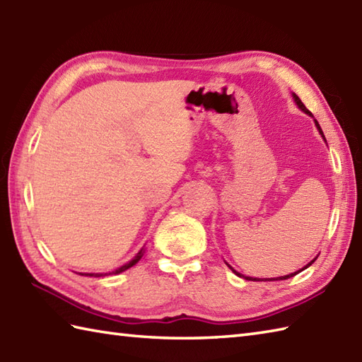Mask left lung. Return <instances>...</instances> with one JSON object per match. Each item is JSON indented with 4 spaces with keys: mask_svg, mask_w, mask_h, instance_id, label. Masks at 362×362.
<instances>
[{
    "mask_svg": "<svg viewBox=\"0 0 362 362\" xmlns=\"http://www.w3.org/2000/svg\"><path fill=\"white\" fill-rule=\"evenodd\" d=\"M292 96H294V101H296V104L300 107V109H302L305 113H308V115H311V117H313V113L308 110V109H306V107H305V104L302 103V101H300V98L297 96V95H294V93H292ZM314 122H316V127L319 129V132H320V135L322 136H324V132H322V129H320V126H319V122L316 121V119H314ZM324 140H325V136H324ZM314 261H316V258H314L313 261H311V263H308V264H306L303 269H306V267H308V266H311L313 263H314ZM230 269H232V267H230ZM303 269H300V271H297V272H294V274H289V275H284V276H276V279H261V280H267V281H274V280H286V279H291V276H294V275H297L298 272H302L303 271ZM232 271H233V269H232ZM236 275H240L241 276V274H238L236 271H233ZM244 276V275H243ZM244 279L245 280H252V281H259L258 279H252V276H244Z\"/></svg>",
    "mask_w": 362,
    "mask_h": 362,
    "instance_id": "obj_1",
    "label": "left lung"
}]
</instances>
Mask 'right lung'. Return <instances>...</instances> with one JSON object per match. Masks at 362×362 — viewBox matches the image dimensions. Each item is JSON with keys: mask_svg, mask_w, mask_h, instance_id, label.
<instances>
[{"mask_svg": "<svg viewBox=\"0 0 362 362\" xmlns=\"http://www.w3.org/2000/svg\"><path fill=\"white\" fill-rule=\"evenodd\" d=\"M143 257V249L140 250V252H138L136 253V255H135V258L134 259H130L129 261V263L127 264H124V266H121V267H118L117 269V271H115V272H110V274H121V272H124V271H127V269L129 267H132L134 264H136L138 263V261H140V258ZM109 274V275H110ZM83 275V274H82ZM86 275H90V276H103V275H107V274H86Z\"/></svg>", "mask_w": 362, "mask_h": 362, "instance_id": "obj_1", "label": "right lung"}]
</instances>
